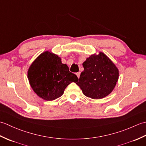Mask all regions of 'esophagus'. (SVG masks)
Returning <instances> with one entry per match:
<instances>
[{"mask_svg":"<svg viewBox=\"0 0 146 146\" xmlns=\"http://www.w3.org/2000/svg\"><path fill=\"white\" fill-rule=\"evenodd\" d=\"M76 76H78V78H80V72L76 73Z\"/></svg>","mask_w":146,"mask_h":146,"instance_id":"obj_1","label":"esophagus"}]
</instances>
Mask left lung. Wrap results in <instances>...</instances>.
<instances>
[{"instance_id": "obj_1", "label": "left lung", "mask_w": 146, "mask_h": 146, "mask_svg": "<svg viewBox=\"0 0 146 146\" xmlns=\"http://www.w3.org/2000/svg\"><path fill=\"white\" fill-rule=\"evenodd\" d=\"M84 70L76 82L83 94L92 99L107 97L113 91L119 79V70L102 52L92 54L83 63Z\"/></svg>"}]
</instances>
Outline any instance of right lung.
Here are the masks:
<instances>
[{
    "label": "right lung",
    "instance_id": "right-lung-1",
    "mask_svg": "<svg viewBox=\"0 0 146 146\" xmlns=\"http://www.w3.org/2000/svg\"><path fill=\"white\" fill-rule=\"evenodd\" d=\"M27 78L34 92L47 101L60 97L68 85L78 80L58 55L49 51L42 52L33 61Z\"/></svg>",
    "mask_w": 146,
    "mask_h": 146
}]
</instances>
